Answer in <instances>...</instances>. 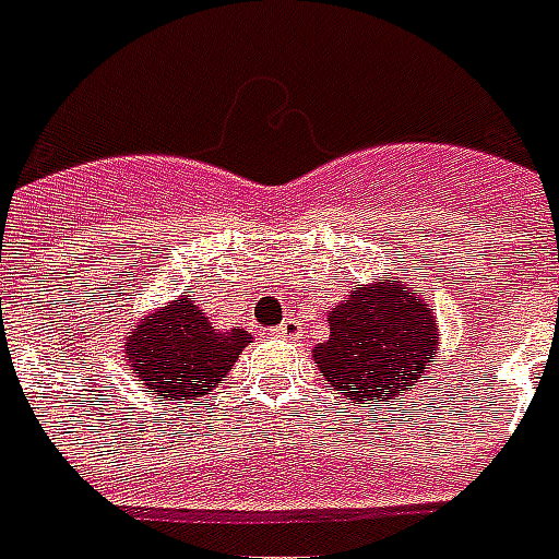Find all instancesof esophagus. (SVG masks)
Masks as SVG:
<instances>
[{
	"instance_id": "1",
	"label": "esophagus",
	"mask_w": 559,
	"mask_h": 559,
	"mask_svg": "<svg viewBox=\"0 0 559 559\" xmlns=\"http://www.w3.org/2000/svg\"><path fill=\"white\" fill-rule=\"evenodd\" d=\"M275 334L284 336V340H301V336H305V331H301V322H298V319L287 317L278 328H275Z\"/></svg>"
}]
</instances>
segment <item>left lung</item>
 Masks as SVG:
<instances>
[{"instance_id": "1", "label": "left lung", "mask_w": 559, "mask_h": 559, "mask_svg": "<svg viewBox=\"0 0 559 559\" xmlns=\"http://www.w3.org/2000/svg\"><path fill=\"white\" fill-rule=\"evenodd\" d=\"M325 343L313 348L319 372L355 407H378L416 390L440 352V325L411 281L374 278L328 313Z\"/></svg>"}]
</instances>
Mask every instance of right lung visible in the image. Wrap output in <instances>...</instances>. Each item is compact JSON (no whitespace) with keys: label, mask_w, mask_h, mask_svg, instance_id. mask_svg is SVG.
<instances>
[{"label":"right lung","mask_w":559,"mask_h":559,"mask_svg":"<svg viewBox=\"0 0 559 559\" xmlns=\"http://www.w3.org/2000/svg\"><path fill=\"white\" fill-rule=\"evenodd\" d=\"M249 343L246 328L219 331L193 298L181 296L131 325L122 357L148 395L185 404L211 395Z\"/></svg>","instance_id":"obj_1"}]
</instances>
